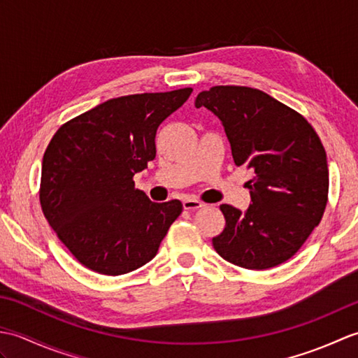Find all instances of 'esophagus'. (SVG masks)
Segmentation results:
<instances>
[{
  "label": "esophagus",
  "instance_id": "esophagus-1",
  "mask_svg": "<svg viewBox=\"0 0 358 358\" xmlns=\"http://www.w3.org/2000/svg\"><path fill=\"white\" fill-rule=\"evenodd\" d=\"M204 204L201 203V201H199L196 199H186L185 201H183V208L186 209V210H196V209H200V208H203Z\"/></svg>",
  "mask_w": 358,
  "mask_h": 358
}]
</instances>
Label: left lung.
I'll use <instances>...</instances> for the list:
<instances>
[{
  "label": "left lung",
  "instance_id": "left-lung-1",
  "mask_svg": "<svg viewBox=\"0 0 358 358\" xmlns=\"http://www.w3.org/2000/svg\"><path fill=\"white\" fill-rule=\"evenodd\" d=\"M222 121L234 162L248 166L250 204H222L226 226L212 245L226 262L269 269L289 260L328 203L329 171L318 135L300 113L258 89L215 86L195 98Z\"/></svg>",
  "mask_w": 358,
  "mask_h": 358
}]
</instances>
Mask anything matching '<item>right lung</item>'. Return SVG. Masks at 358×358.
<instances>
[{"instance_id":"1","label":"right lung","mask_w":358,"mask_h":358,"mask_svg":"<svg viewBox=\"0 0 358 358\" xmlns=\"http://www.w3.org/2000/svg\"><path fill=\"white\" fill-rule=\"evenodd\" d=\"M191 87L112 98L67 121L43 157L40 201L52 229L77 260L103 275L141 268L183 210L154 203L134 175L155 158L158 126Z\"/></svg>"}]
</instances>
